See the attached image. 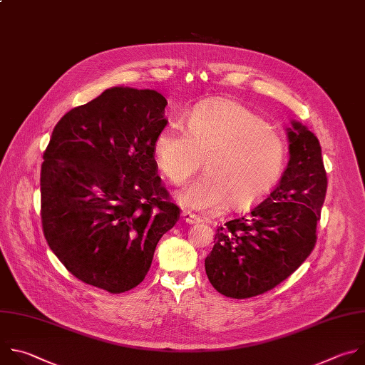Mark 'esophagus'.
Instances as JSON below:
<instances>
[{
	"instance_id": "34e87169",
	"label": "esophagus",
	"mask_w": 365,
	"mask_h": 365,
	"mask_svg": "<svg viewBox=\"0 0 365 365\" xmlns=\"http://www.w3.org/2000/svg\"><path fill=\"white\" fill-rule=\"evenodd\" d=\"M181 217H182V220H184L185 223H188V225H195V223L200 222V218H198L194 212L187 211V210H184V211L181 212Z\"/></svg>"
}]
</instances>
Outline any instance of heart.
<instances>
[{"mask_svg":"<svg viewBox=\"0 0 365 365\" xmlns=\"http://www.w3.org/2000/svg\"><path fill=\"white\" fill-rule=\"evenodd\" d=\"M154 153L158 167L177 185L185 184L204 160L207 171L180 194L184 205L201 211L222 208L230 198L235 207L262 200L286 163L283 139L256 112L229 99L194 108L188 128L170 122L157 135Z\"/></svg>","mask_w":365,"mask_h":365,"instance_id":"heart-1","label":"heart"}]
</instances>
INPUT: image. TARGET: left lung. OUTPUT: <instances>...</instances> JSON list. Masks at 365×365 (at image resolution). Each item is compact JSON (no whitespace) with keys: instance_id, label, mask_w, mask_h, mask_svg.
<instances>
[{"instance_id":"8db88e82","label":"left lung","mask_w":365,"mask_h":365,"mask_svg":"<svg viewBox=\"0 0 365 365\" xmlns=\"http://www.w3.org/2000/svg\"><path fill=\"white\" fill-rule=\"evenodd\" d=\"M289 163L273 191L249 214L215 232L205 273L217 292L233 299L262 295L292 274L317 243L327 194L318 138L301 122L287 128Z\"/></svg>"}]
</instances>
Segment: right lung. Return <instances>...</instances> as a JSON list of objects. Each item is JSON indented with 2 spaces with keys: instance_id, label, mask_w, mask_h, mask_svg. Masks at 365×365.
Listing matches in <instances>:
<instances>
[{
  "instance_id": "obj_1",
  "label": "right lung",
  "mask_w": 365,
  "mask_h": 365,
  "mask_svg": "<svg viewBox=\"0 0 365 365\" xmlns=\"http://www.w3.org/2000/svg\"><path fill=\"white\" fill-rule=\"evenodd\" d=\"M167 99L110 88L54 126L41 164L44 237L79 280L122 294L147 276L180 208L157 175Z\"/></svg>"
}]
</instances>
